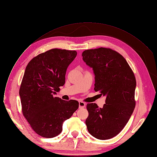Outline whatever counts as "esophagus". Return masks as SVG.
<instances>
[{
    "label": "esophagus",
    "mask_w": 157,
    "mask_h": 157,
    "mask_svg": "<svg viewBox=\"0 0 157 157\" xmlns=\"http://www.w3.org/2000/svg\"><path fill=\"white\" fill-rule=\"evenodd\" d=\"M78 105H79V108H86V103L82 102V101H79L78 103Z\"/></svg>",
    "instance_id": "obj_1"
}]
</instances>
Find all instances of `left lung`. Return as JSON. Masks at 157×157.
<instances>
[{"label": "left lung", "instance_id": "1", "mask_svg": "<svg viewBox=\"0 0 157 157\" xmlns=\"http://www.w3.org/2000/svg\"><path fill=\"white\" fill-rule=\"evenodd\" d=\"M82 56L94 71V90L106 97L102 108L87 105V130L98 140L111 139L123 129L134 109V74L122 55L109 48L86 50Z\"/></svg>", "mask_w": 157, "mask_h": 157}]
</instances>
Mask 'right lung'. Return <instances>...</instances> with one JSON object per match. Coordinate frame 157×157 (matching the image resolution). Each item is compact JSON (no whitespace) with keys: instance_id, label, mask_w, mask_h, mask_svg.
Instances as JSON below:
<instances>
[{"instance_id":"add662e5","label":"right lung","mask_w":157,"mask_h":157,"mask_svg":"<svg viewBox=\"0 0 157 157\" xmlns=\"http://www.w3.org/2000/svg\"><path fill=\"white\" fill-rule=\"evenodd\" d=\"M75 51L52 49L33 58L27 64L20 89L23 116L39 136L59 135L63 123L78 108V102L64 101L54 94L65 83L66 71Z\"/></svg>"}]
</instances>
